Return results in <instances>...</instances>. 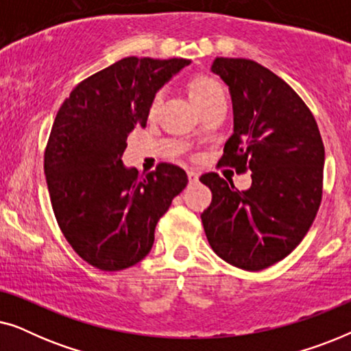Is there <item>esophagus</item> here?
Here are the masks:
<instances>
[{
    "label": "esophagus",
    "instance_id": "obj_1",
    "mask_svg": "<svg viewBox=\"0 0 351 351\" xmlns=\"http://www.w3.org/2000/svg\"><path fill=\"white\" fill-rule=\"evenodd\" d=\"M186 174H189L190 184H195V182H198V174H196L195 171H189V172H186Z\"/></svg>",
    "mask_w": 351,
    "mask_h": 351
}]
</instances>
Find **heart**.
I'll return each instance as SVG.
<instances>
[{
  "label": "heart",
  "instance_id": "1",
  "mask_svg": "<svg viewBox=\"0 0 351 351\" xmlns=\"http://www.w3.org/2000/svg\"><path fill=\"white\" fill-rule=\"evenodd\" d=\"M186 90H189L191 102L198 107V110L201 107H204V105H208L209 102H213L214 99L223 95L222 86H220L217 81H215L214 78H210V76H208V75L191 76V78L189 80V83H186ZM160 102H161V95L156 94L155 97H153L152 105H150L152 113L156 112L158 107H160Z\"/></svg>",
  "mask_w": 351,
  "mask_h": 351
}]
</instances>
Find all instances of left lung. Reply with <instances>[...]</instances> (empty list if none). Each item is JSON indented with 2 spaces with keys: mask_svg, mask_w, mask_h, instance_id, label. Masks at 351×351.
Masks as SVG:
<instances>
[{
  "mask_svg": "<svg viewBox=\"0 0 351 351\" xmlns=\"http://www.w3.org/2000/svg\"><path fill=\"white\" fill-rule=\"evenodd\" d=\"M210 70L233 102V134L219 165L251 171L252 185L239 191L217 172L201 176L213 193L201 220L220 258L258 271L289 256L313 223L323 196V138L300 95L265 66L217 57Z\"/></svg>",
  "mask_w": 351,
  "mask_h": 351,
  "instance_id": "left-lung-1",
  "label": "left lung"
}]
</instances>
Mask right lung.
Masks as SVG:
<instances>
[{"label":"right lung","instance_id":"obj_1","mask_svg":"<svg viewBox=\"0 0 351 351\" xmlns=\"http://www.w3.org/2000/svg\"><path fill=\"white\" fill-rule=\"evenodd\" d=\"M190 60L126 57L90 75L60 105L45 150L52 210L66 241L99 270L141 262L155 227L186 186L182 167H124L134 128L145 126L156 90Z\"/></svg>","mask_w":351,"mask_h":351}]
</instances>
